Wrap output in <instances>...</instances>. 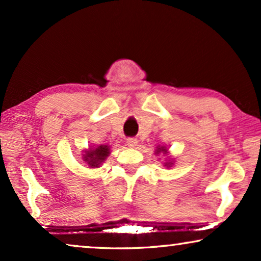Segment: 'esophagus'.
<instances>
[{
    "label": "esophagus",
    "mask_w": 261,
    "mask_h": 261,
    "mask_svg": "<svg viewBox=\"0 0 261 261\" xmlns=\"http://www.w3.org/2000/svg\"><path fill=\"white\" fill-rule=\"evenodd\" d=\"M126 142H127V145L129 146V147H134V146H137L138 140L135 138H128Z\"/></svg>",
    "instance_id": "obj_1"
}]
</instances>
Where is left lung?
<instances>
[{"label":"left lung","mask_w":261,"mask_h":261,"mask_svg":"<svg viewBox=\"0 0 261 261\" xmlns=\"http://www.w3.org/2000/svg\"><path fill=\"white\" fill-rule=\"evenodd\" d=\"M160 151H163V152H166V149H165V148H164V147H162V148H159V149H158V151H156V152H160Z\"/></svg>","instance_id":"8db88e82"}]
</instances>
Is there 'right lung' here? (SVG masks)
Here are the masks:
<instances>
[{
    "label": "right lung",
    "instance_id": "1",
    "mask_svg": "<svg viewBox=\"0 0 261 261\" xmlns=\"http://www.w3.org/2000/svg\"><path fill=\"white\" fill-rule=\"evenodd\" d=\"M109 154V147L108 146H99V147L95 148L94 151L87 152L84 155V160L88 162L90 166H98L103 160H105Z\"/></svg>",
    "mask_w": 261,
    "mask_h": 261
}]
</instances>
